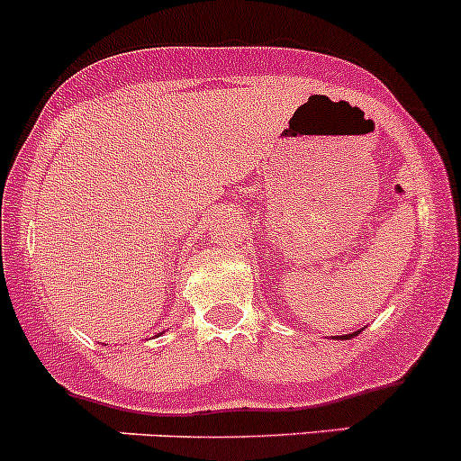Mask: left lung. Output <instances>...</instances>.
<instances>
[{
	"instance_id": "1",
	"label": "left lung",
	"mask_w": 461,
	"mask_h": 461,
	"mask_svg": "<svg viewBox=\"0 0 461 461\" xmlns=\"http://www.w3.org/2000/svg\"><path fill=\"white\" fill-rule=\"evenodd\" d=\"M359 333V330H357ZM357 333H353V335H357ZM353 335H337V339H348V337H353Z\"/></svg>"
}]
</instances>
